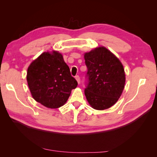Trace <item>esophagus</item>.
I'll use <instances>...</instances> for the list:
<instances>
[{"mask_svg": "<svg viewBox=\"0 0 157 157\" xmlns=\"http://www.w3.org/2000/svg\"><path fill=\"white\" fill-rule=\"evenodd\" d=\"M75 79L77 80V82H78V84H80V78H79V75H76L75 76Z\"/></svg>", "mask_w": 157, "mask_h": 157, "instance_id": "34e87169", "label": "esophagus"}]
</instances>
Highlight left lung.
<instances>
[{
    "instance_id": "8db88e82",
    "label": "left lung",
    "mask_w": 157,
    "mask_h": 157,
    "mask_svg": "<svg viewBox=\"0 0 157 157\" xmlns=\"http://www.w3.org/2000/svg\"><path fill=\"white\" fill-rule=\"evenodd\" d=\"M88 82L84 93L93 109L105 110L115 105L125 83L123 66L105 47H98L84 54Z\"/></svg>"
}]
</instances>
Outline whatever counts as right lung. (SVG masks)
I'll return each mask as SVG.
<instances>
[{"instance_id": "add662e5", "label": "right lung", "mask_w": 157, "mask_h": 157, "mask_svg": "<svg viewBox=\"0 0 157 157\" xmlns=\"http://www.w3.org/2000/svg\"><path fill=\"white\" fill-rule=\"evenodd\" d=\"M27 81L35 101L50 109L64 105L78 86L57 51L44 52L34 60L28 69Z\"/></svg>"}]
</instances>
